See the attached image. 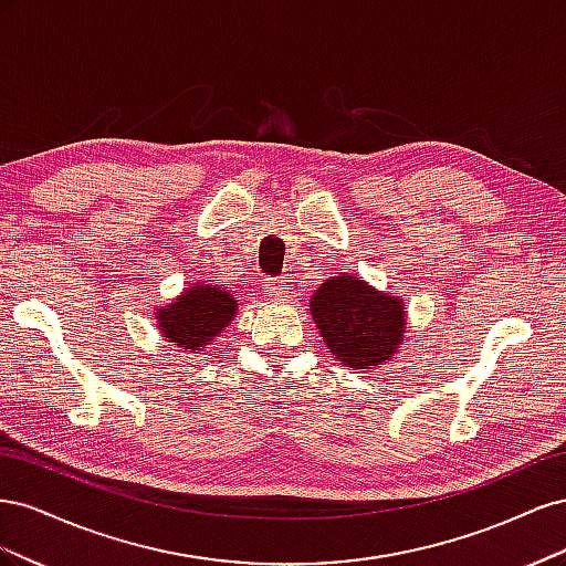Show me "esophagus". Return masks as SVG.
Returning <instances> with one entry per match:
<instances>
[{
    "label": "esophagus",
    "mask_w": 566,
    "mask_h": 566,
    "mask_svg": "<svg viewBox=\"0 0 566 566\" xmlns=\"http://www.w3.org/2000/svg\"><path fill=\"white\" fill-rule=\"evenodd\" d=\"M264 295L273 302H285L290 297V290L283 281H276V279H269L266 285H264Z\"/></svg>",
    "instance_id": "esophagus-1"
}]
</instances>
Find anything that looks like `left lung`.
Returning <instances> with one entry per match:
<instances>
[{
	"label": "left lung",
	"instance_id": "8db88e82",
	"mask_svg": "<svg viewBox=\"0 0 566 566\" xmlns=\"http://www.w3.org/2000/svg\"><path fill=\"white\" fill-rule=\"evenodd\" d=\"M310 312L325 347L352 370L380 368L403 345V300L354 273H339L321 283L312 295Z\"/></svg>",
	"mask_w": 566,
	"mask_h": 566
}]
</instances>
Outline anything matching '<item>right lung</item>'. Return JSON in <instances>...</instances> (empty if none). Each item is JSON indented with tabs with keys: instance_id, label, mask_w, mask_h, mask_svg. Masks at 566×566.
I'll list each match as a JSON object with an SVG mask.
<instances>
[{
	"instance_id": "1",
	"label": "right lung",
	"mask_w": 566,
	"mask_h": 566,
	"mask_svg": "<svg viewBox=\"0 0 566 566\" xmlns=\"http://www.w3.org/2000/svg\"><path fill=\"white\" fill-rule=\"evenodd\" d=\"M238 314V297L231 290L208 281L188 285L177 300L156 310V325L167 342L200 354L210 349L212 342Z\"/></svg>"
}]
</instances>
